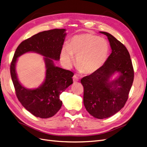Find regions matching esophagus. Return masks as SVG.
Segmentation results:
<instances>
[{"label": "esophagus", "mask_w": 147, "mask_h": 147, "mask_svg": "<svg viewBox=\"0 0 147 147\" xmlns=\"http://www.w3.org/2000/svg\"><path fill=\"white\" fill-rule=\"evenodd\" d=\"M73 80H74V82H78V77H77L76 75H74V77H73Z\"/></svg>", "instance_id": "esophagus-1"}]
</instances>
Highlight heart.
Here are the masks:
<instances>
[{
    "label": "heart",
    "instance_id": "b5f03b06",
    "mask_svg": "<svg viewBox=\"0 0 147 147\" xmlns=\"http://www.w3.org/2000/svg\"><path fill=\"white\" fill-rule=\"evenodd\" d=\"M110 47L104 38L91 34L77 35L71 38L68 45L61 50V59L70 67L75 58V65L80 72L91 74L98 70L108 58Z\"/></svg>",
    "mask_w": 147,
    "mask_h": 147
}]
</instances>
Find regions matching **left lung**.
Segmentation results:
<instances>
[{
    "instance_id": "obj_1",
    "label": "left lung",
    "mask_w": 147,
    "mask_h": 147,
    "mask_svg": "<svg viewBox=\"0 0 147 147\" xmlns=\"http://www.w3.org/2000/svg\"><path fill=\"white\" fill-rule=\"evenodd\" d=\"M107 35L112 53L96 72L83 77V103L88 113L98 119L113 116L121 110L128 99L134 81V69L130 55L122 43L110 34ZM116 72L120 75L115 81L109 78Z\"/></svg>"
}]
</instances>
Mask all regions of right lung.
<instances>
[{
	"label": "right lung",
	"instance_id": "obj_1",
	"mask_svg": "<svg viewBox=\"0 0 147 147\" xmlns=\"http://www.w3.org/2000/svg\"><path fill=\"white\" fill-rule=\"evenodd\" d=\"M64 29H55L39 32L22 42L17 47L10 64V74L16 95L22 105L36 117L50 118L60 110L63 102L59 96L73 83L74 73L56 67L66 35ZM37 52L45 57L46 77L38 88L29 90L22 86L16 72L17 58L27 52Z\"/></svg>",
	"mask_w": 147,
	"mask_h": 147
}]
</instances>
